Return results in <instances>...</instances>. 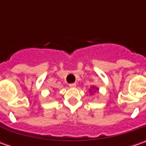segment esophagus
<instances>
[{
  "label": "esophagus",
  "instance_id": "esophagus-1",
  "mask_svg": "<svg viewBox=\"0 0 146 146\" xmlns=\"http://www.w3.org/2000/svg\"><path fill=\"white\" fill-rule=\"evenodd\" d=\"M69 86H70V88H75L76 86V83H73V84H69Z\"/></svg>",
  "mask_w": 146,
  "mask_h": 146
}]
</instances>
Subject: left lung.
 <instances>
[{
	"label": "left lung",
	"instance_id": "8db88e82",
	"mask_svg": "<svg viewBox=\"0 0 146 146\" xmlns=\"http://www.w3.org/2000/svg\"><path fill=\"white\" fill-rule=\"evenodd\" d=\"M98 88L95 87V86H92V88L89 89V93L90 94H93L94 93H96V91H98Z\"/></svg>",
	"mask_w": 146,
	"mask_h": 146
}]
</instances>
